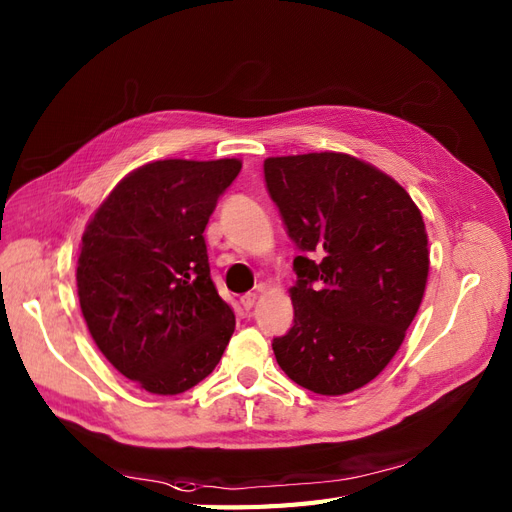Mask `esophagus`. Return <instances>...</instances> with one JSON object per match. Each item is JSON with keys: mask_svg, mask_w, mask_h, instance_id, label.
Masks as SVG:
<instances>
[{"mask_svg": "<svg viewBox=\"0 0 512 512\" xmlns=\"http://www.w3.org/2000/svg\"><path fill=\"white\" fill-rule=\"evenodd\" d=\"M255 302H257V293H244L240 298V304L244 310H251L255 306Z\"/></svg>", "mask_w": 512, "mask_h": 512, "instance_id": "esophagus-1", "label": "esophagus"}]
</instances>
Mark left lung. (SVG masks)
Segmentation results:
<instances>
[{
	"label": "left lung",
	"instance_id": "obj_1",
	"mask_svg": "<svg viewBox=\"0 0 512 512\" xmlns=\"http://www.w3.org/2000/svg\"><path fill=\"white\" fill-rule=\"evenodd\" d=\"M263 176L302 251L293 327L272 340L278 366L308 391L351 393L385 370L421 306V212L391 176L344 153L268 157Z\"/></svg>",
	"mask_w": 512,
	"mask_h": 512
}]
</instances>
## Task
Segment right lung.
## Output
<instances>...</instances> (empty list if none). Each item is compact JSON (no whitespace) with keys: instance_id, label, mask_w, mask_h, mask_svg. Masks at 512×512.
I'll return each instance as SVG.
<instances>
[{"instance_id":"1","label":"right lung","mask_w":512,"mask_h":512,"mask_svg":"<svg viewBox=\"0 0 512 512\" xmlns=\"http://www.w3.org/2000/svg\"><path fill=\"white\" fill-rule=\"evenodd\" d=\"M238 159H163L127 174L82 234V317L140 389L176 395L214 370L236 317L214 287L204 229Z\"/></svg>"}]
</instances>
